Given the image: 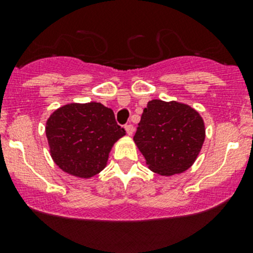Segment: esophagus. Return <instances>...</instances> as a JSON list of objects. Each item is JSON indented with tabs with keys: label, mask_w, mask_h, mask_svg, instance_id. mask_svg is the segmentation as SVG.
<instances>
[{
	"label": "esophagus",
	"mask_w": 253,
	"mask_h": 253,
	"mask_svg": "<svg viewBox=\"0 0 253 253\" xmlns=\"http://www.w3.org/2000/svg\"><path fill=\"white\" fill-rule=\"evenodd\" d=\"M125 129H126V132L128 136H132L134 132V127L132 126V125H126V126H125Z\"/></svg>",
	"instance_id": "obj_1"
}]
</instances>
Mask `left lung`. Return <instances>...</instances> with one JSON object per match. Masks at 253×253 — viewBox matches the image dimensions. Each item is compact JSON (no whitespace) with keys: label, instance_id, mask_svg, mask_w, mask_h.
Listing matches in <instances>:
<instances>
[{"label":"left lung","instance_id":"1","mask_svg":"<svg viewBox=\"0 0 253 253\" xmlns=\"http://www.w3.org/2000/svg\"><path fill=\"white\" fill-rule=\"evenodd\" d=\"M205 139L206 125L200 112L187 104L160 99L148 101L133 137L148 169L162 176L190 169Z\"/></svg>","mask_w":253,"mask_h":253}]
</instances>
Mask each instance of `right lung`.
<instances>
[{
  "label": "right lung",
  "instance_id": "add662e5",
  "mask_svg": "<svg viewBox=\"0 0 253 253\" xmlns=\"http://www.w3.org/2000/svg\"><path fill=\"white\" fill-rule=\"evenodd\" d=\"M53 163L66 174L90 178L105 169L114 144L126 134L103 104L70 103L56 109L45 125Z\"/></svg>",
  "mask_w": 253,
  "mask_h": 253
}]
</instances>
